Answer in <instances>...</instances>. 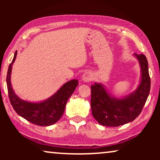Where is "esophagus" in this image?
<instances>
[{"instance_id":"esophagus-1","label":"esophagus","mask_w":160,"mask_h":160,"mask_svg":"<svg viewBox=\"0 0 160 160\" xmlns=\"http://www.w3.org/2000/svg\"><path fill=\"white\" fill-rule=\"evenodd\" d=\"M82 80L84 81V82H89L92 80V75L91 73L89 72H86L83 74L82 76Z\"/></svg>"}]
</instances>
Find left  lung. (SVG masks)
<instances>
[{
  "label": "left lung",
  "instance_id": "obj_1",
  "mask_svg": "<svg viewBox=\"0 0 160 160\" xmlns=\"http://www.w3.org/2000/svg\"><path fill=\"white\" fill-rule=\"evenodd\" d=\"M141 68L138 87L128 97L118 99L111 97L102 84L91 86V109L93 117L101 125L118 127L132 122L141 113L149 95L151 80L148 61L143 54H134Z\"/></svg>",
  "mask_w": 160,
  "mask_h": 160
}]
</instances>
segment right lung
<instances>
[{"instance_id": "right-lung-1", "label": "right lung", "mask_w": 160, "mask_h": 160, "mask_svg": "<svg viewBox=\"0 0 160 160\" xmlns=\"http://www.w3.org/2000/svg\"><path fill=\"white\" fill-rule=\"evenodd\" d=\"M17 51L8 66L6 83L8 98L13 108L19 116L31 123L38 126H49L56 123L65 111V105L78 86V80H71L52 95L49 99L41 102H30L21 100L17 96L11 84V73L12 65L16 59Z\"/></svg>"}]
</instances>
